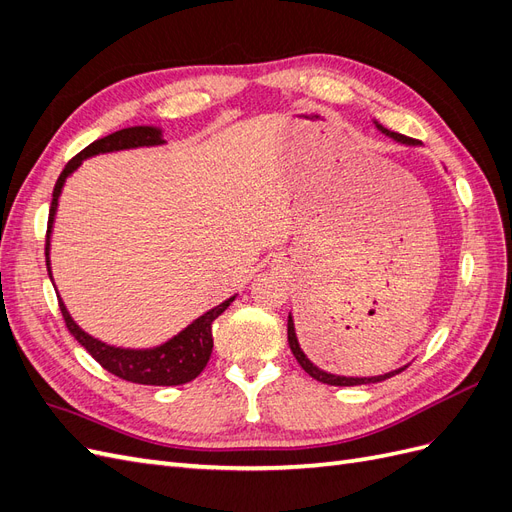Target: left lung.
<instances>
[{"instance_id": "1", "label": "left lung", "mask_w": 512, "mask_h": 512, "mask_svg": "<svg viewBox=\"0 0 512 512\" xmlns=\"http://www.w3.org/2000/svg\"><path fill=\"white\" fill-rule=\"evenodd\" d=\"M384 134H389L391 138H395L397 143H406V145H416L418 141H414V138H408L404 134H397V132H391V130H384L382 126H378ZM288 344H290V350L294 354V359L299 361V365L307 371L309 376H312L314 380L318 382H324V384H331V386H356V384H371V382H382L386 378H391L395 374H399V371H404L406 367H401L397 371H391V374H384V376H376V378H346V376H333V374H327V371L318 369L312 361L307 359V356L303 354L299 342H297V333H294V322H292V316H288Z\"/></svg>"}]
</instances>
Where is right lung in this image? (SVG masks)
Here are the masks:
<instances>
[{
  "mask_svg": "<svg viewBox=\"0 0 512 512\" xmlns=\"http://www.w3.org/2000/svg\"><path fill=\"white\" fill-rule=\"evenodd\" d=\"M162 143L164 141L160 138V130H156V128H147V126L126 128V130L108 134L104 138H98V141L87 145L81 153H76V156L66 164V168L61 170V175L55 183L51 211H49V228H46L44 254H46V271H49V277H51V265H49L51 241L49 239H51V228H53V220H55L57 198L61 194V188H64L66 177L85 158L98 156V153L121 151V149H132V147H151V145H162ZM232 301H235V297H230L222 305L209 309L207 314L196 318L188 329H183L179 335L170 339V342H166L158 348H151V350H123V348L106 346L76 327V322L70 318L68 309L64 303H61V299H59V309H61V316H64L68 331L74 335L76 342H79L91 356H94V359L106 371H111V374H115L121 380L136 382V384L177 386V384H185V382L194 380L200 371L207 367L211 350H213L211 324Z\"/></svg>",
  "mask_w": 512,
  "mask_h": 512,
  "instance_id": "add662e5",
  "label": "right lung"
}]
</instances>
